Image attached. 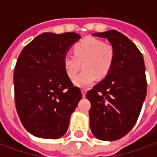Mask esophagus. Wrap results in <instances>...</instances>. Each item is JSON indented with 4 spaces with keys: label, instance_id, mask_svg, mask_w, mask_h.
Instances as JSON below:
<instances>
[{
    "label": "esophagus",
    "instance_id": "1",
    "mask_svg": "<svg viewBox=\"0 0 157 157\" xmlns=\"http://www.w3.org/2000/svg\"><path fill=\"white\" fill-rule=\"evenodd\" d=\"M86 89H82V94L83 98H85L86 97Z\"/></svg>",
    "mask_w": 157,
    "mask_h": 157
}]
</instances>
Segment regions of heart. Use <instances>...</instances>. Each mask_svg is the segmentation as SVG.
I'll use <instances>...</instances> for the list:
<instances>
[{
  "label": "heart",
  "mask_w": 157,
  "mask_h": 157,
  "mask_svg": "<svg viewBox=\"0 0 157 157\" xmlns=\"http://www.w3.org/2000/svg\"><path fill=\"white\" fill-rule=\"evenodd\" d=\"M73 54L65 55L63 67L66 75L73 79L82 64L83 71L74 80V85L86 87L99 78H104L111 71L115 51L111 44L95 38H86L73 47Z\"/></svg>",
  "instance_id": "b5f03b06"
}]
</instances>
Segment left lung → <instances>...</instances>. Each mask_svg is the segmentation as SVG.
<instances>
[{
  "mask_svg": "<svg viewBox=\"0 0 157 157\" xmlns=\"http://www.w3.org/2000/svg\"><path fill=\"white\" fill-rule=\"evenodd\" d=\"M92 35L108 39L115 57L109 75L86 95L91 102L90 128L98 140H117L135 126L146 97L144 58L136 45L116 30Z\"/></svg>",
  "mask_w": 157,
  "mask_h": 157,
  "instance_id": "left-lung-1",
  "label": "left lung"
}]
</instances>
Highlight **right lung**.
Returning a JSON list of instances; mask_svg holds the SVG:
<instances>
[{"mask_svg": "<svg viewBox=\"0 0 157 157\" xmlns=\"http://www.w3.org/2000/svg\"><path fill=\"white\" fill-rule=\"evenodd\" d=\"M81 39L75 33H44L25 46L14 71L17 112L23 127L36 137L58 139L82 98L63 67V58Z\"/></svg>", "mask_w": 157, "mask_h": 157, "instance_id": "1", "label": "right lung"}]
</instances>
